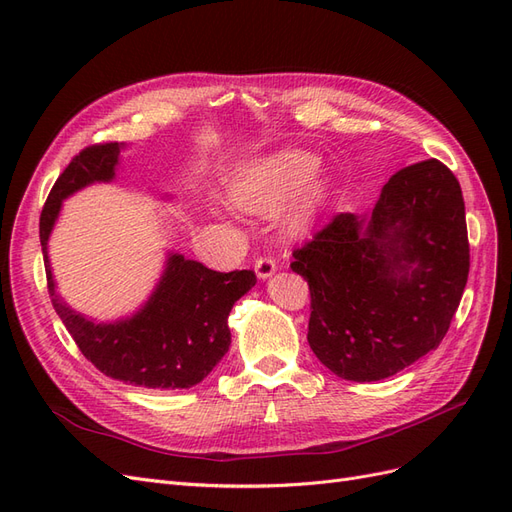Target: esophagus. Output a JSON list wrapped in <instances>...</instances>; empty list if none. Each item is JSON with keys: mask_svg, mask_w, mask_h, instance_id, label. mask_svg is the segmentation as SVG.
<instances>
[{"mask_svg": "<svg viewBox=\"0 0 512 512\" xmlns=\"http://www.w3.org/2000/svg\"><path fill=\"white\" fill-rule=\"evenodd\" d=\"M254 269H256V275L260 277V280H269V277L277 271V265L271 256H262L256 260Z\"/></svg>", "mask_w": 512, "mask_h": 512, "instance_id": "34e87169", "label": "esophagus"}]
</instances>
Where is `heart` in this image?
Wrapping results in <instances>:
<instances>
[{
  "label": "heart",
  "instance_id": "heart-1",
  "mask_svg": "<svg viewBox=\"0 0 512 512\" xmlns=\"http://www.w3.org/2000/svg\"><path fill=\"white\" fill-rule=\"evenodd\" d=\"M318 158L303 149H284L245 166L230 185V200L245 213L269 215L293 198L284 213L290 235H301L314 222L329 181L318 173Z\"/></svg>",
  "mask_w": 512,
  "mask_h": 512
}]
</instances>
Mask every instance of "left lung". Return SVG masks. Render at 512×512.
I'll list each match as a JSON object with an SVG mask.
<instances>
[{
    "instance_id": "1",
    "label": "left lung",
    "mask_w": 512,
    "mask_h": 512,
    "mask_svg": "<svg viewBox=\"0 0 512 512\" xmlns=\"http://www.w3.org/2000/svg\"><path fill=\"white\" fill-rule=\"evenodd\" d=\"M292 256L318 361L352 382L395 376L440 346L468 282L459 181L438 160L401 168L367 215H335Z\"/></svg>"
}]
</instances>
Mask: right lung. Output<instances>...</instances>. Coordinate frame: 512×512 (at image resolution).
I'll return each instance as SVG.
<instances>
[{
  "label": "right lung",
  "instance_id": "1",
  "mask_svg": "<svg viewBox=\"0 0 512 512\" xmlns=\"http://www.w3.org/2000/svg\"><path fill=\"white\" fill-rule=\"evenodd\" d=\"M121 149L123 143L83 149L46 198L40 215V243L51 301L85 359L104 376L143 389H190L203 382L228 352V314L256 284L254 271H211L203 262L170 252L160 282L145 305L115 322L85 318L61 301L55 290L49 237L61 203L91 183L113 181Z\"/></svg>",
  "mask_w": 512,
  "mask_h": 512
}]
</instances>
